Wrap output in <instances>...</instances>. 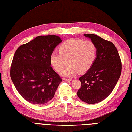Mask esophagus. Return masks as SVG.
Listing matches in <instances>:
<instances>
[{"instance_id":"1","label":"esophagus","mask_w":132,"mask_h":132,"mask_svg":"<svg viewBox=\"0 0 132 132\" xmlns=\"http://www.w3.org/2000/svg\"><path fill=\"white\" fill-rule=\"evenodd\" d=\"M63 80H65V81H72V79H67V78H63Z\"/></svg>"}]
</instances>
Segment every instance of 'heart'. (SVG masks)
Here are the masks:
<instances>
[{"mask_svg": "<svg viewBox=\"0 0 132 132\" xmlns=\"http://www.w3.org/2000/svg\"><path fill=\"white\" fill-rule=\"evenodd\" d=\"M97 47L91 40L70 39L64 42L59 48V52H52L50 57L52 67L61 72L67 63L69 66L61 75L72 77L80 72H87L92 66L97 56Z\"/></svg>", "mask_w": 132, "mask_h": 132, "instance_id": "b5f03b06", "label": "heart"}]
</instances>
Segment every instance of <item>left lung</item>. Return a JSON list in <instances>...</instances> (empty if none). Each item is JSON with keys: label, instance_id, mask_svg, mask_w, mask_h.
I'll use <instances>...</instances> for the list:
<instances>
[{"label": "left lung", "instance_id": "obj_1", "mask_svg": "<svg viewBox=\"0 0 132 132\" xmlns=\"http://www.w3.org/2000/svg\"><path fill=\"white\" fill-rule=\"evenodd\" d=\"M97 47V56L91 68L79 78L81 87L77 95L88 104L98 103L112 92L120 78L121 62L117 49L112 42L92 34H84Z\"/></svg>", "mask_w": 132, "mask_h": 132}]
</instances>
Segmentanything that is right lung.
Returning a JSON list of instances; mask_svg holds the SVG:
<instances>
[{
	"mask_svg": "<svg viewBox=\"0 0 132 132\" xmlns=\"http://www.w3.org/2000/svg\"><path fill=\"white\" fill-rule=\"evenodd\" d=\"M61 42L59 36H39L15 52L11 78L18 92L29 102L43 105L53 98L62 80L51 66L50 57Z\"/></svg>",
	"mask_w": 132,
	"mask_h": 132,
	"instance_id": "right-lung-1",
	"label": "right lung"
}]
</instances>
